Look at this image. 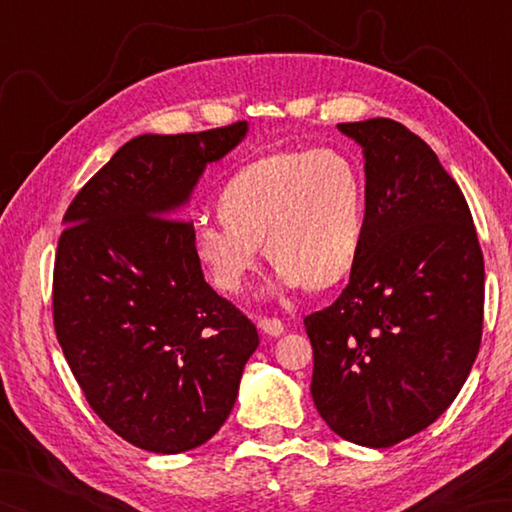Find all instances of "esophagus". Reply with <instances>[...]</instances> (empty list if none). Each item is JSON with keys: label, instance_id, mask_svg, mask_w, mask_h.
I'll use <instances>...</instances> for the list:
<instances>
[{"label": "esophagus", "instance_id": "esophagus-1", "mask_svg": "<svg viewBox=\"0 0 512 512\" xmlns=\"http://www.w3.org/2000/svg\"><path fill=\"white\" fill-rule=\"evenodd\" d=\"M257 325H259V330H262L268 336H281V334H284V323H281L279 319L262 317V319L257 321Z\"/></svg>", "mask_w": 512, "mask_h": 512}]
</instances>
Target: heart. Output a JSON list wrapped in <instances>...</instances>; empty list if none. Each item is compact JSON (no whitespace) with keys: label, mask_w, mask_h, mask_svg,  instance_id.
Instances as JSON below:
<instances>
[{"label":"heart","mask_w":512,"mask_h":512,"mask_svg":"<svg viewBox=\"0 0 512 512\" xmlns=\"http://www.w3.org/2000/svg\"><path fill=\"white\" fill-rule=\"evenodd\" d=\"M217 211L220 220L193 222L191 246L222 292L248 284L262 242L275 262L273 292L336 284L363 244V180L354 162L330 147L250 162L224 184Z\"/></svg>","instance_id":"obj_1"}]
</instances>
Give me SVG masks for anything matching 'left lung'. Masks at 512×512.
<instances>
[{
    "mask_svg": "<svg viewBox=\"0 0 512 512\" xmlns=\"http://www.w3.org/2000/svg\"><path fill=\"white\" fill-rule=\"evenodd\" d=\"M363 147L365 231L350 284L306 317L312 398L328 427L385 449L436 422L469 378L484 321V257L458 184L391 118L341 123Z\"/></svg>",
    "mask_w": 512,
    "mask_h": 512,
    "instance_id": "1",
    "label": "left lung"
}]
</instances>
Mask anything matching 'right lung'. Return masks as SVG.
I'll return each instance as SVG.
<instances>
[{"mask_svg":"<svg viewBox=\"0 0 512 512\" xmlns=\"http://www.w3.org/2000/svg\"><path fill=\"white\" fill-rule=\"evenodd\" d=\"M246 132L136 136L65 211L54 330L96 416L138 449L173 455L211 440L259 345L255 325L204 281L193 224L171 220Z\"/></svg>","mask_w":512,"mask_h":512,"instance_id":"right-lung-1","label":"right lung"}]
</instances>
